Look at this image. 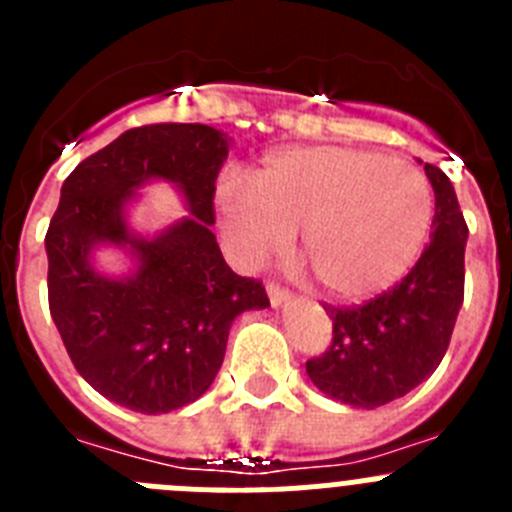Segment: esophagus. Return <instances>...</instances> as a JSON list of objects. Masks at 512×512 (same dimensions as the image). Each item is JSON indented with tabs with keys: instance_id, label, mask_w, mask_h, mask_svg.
Here are the masks:
<instances>
[{
	"instance_id": "34e87169",
	"label": "esophagus",
	"mask_w": 512,
	"mask_h": 512,
	"mask_svg": "<svg viewBox=\"0 0 512 512\" xmlns=\"http://www.w3.org/2000/svg\"><path fill=\"white\" fill-rule=\"evenodd\" d=\"M266 292H269V300H271V305H274V307L284 305V302H287L289 297H292V292H289V289L279 287V284H274V282H269Z\"/></svg>"
}]
</instances>
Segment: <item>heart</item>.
Instances as JSON below:
<instances>
[{
  "instance_id": "obj_1",
  "label": "heart",
  "mask_w": 512,
  "mask_h": 512,
  "mask_svg": "<svg viewBox=\"0 0 512 512\" xmlns=\"http://www.w3.org/2000/svg\"><path fill=\"white\" fill-rule=\"evenodd\" d=\"M220 210L246 264L284 251L300 256L325 295L374 297L408 274L433 225V189L418 166L359 148L274 153L251 187H223Z\"/></svg>"
}]
</instances>
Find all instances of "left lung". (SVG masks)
<instances>
[{"instance_id": "obj_1", "label": "left lung", "mask_w": 512, "mask_h": 512, "mask_svg": "<svg viewBox=\"0 0 512 512\" xmlns=\"http://www.w3.org/2000/svg\"><path fill=\"white\" fill-rule=\"evenodd\" d=\"M436 194L431 243L408 277L364 305L333 307V341L305 369L323 395L374 410L408 395L441 364L464 302L467 220L449 176L425 164Z\"/></svg>"}]
</instances>
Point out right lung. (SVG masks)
Masks as SVG:
<instances>
[{
	"instance_id": "1",
	"label": "right lung",
	"mask_w": 512,
	"mask_h": 512,
	"mask_svg": "<svg viewBox=\"0 0 512 512\" xmlns=\"http://www.w3.org/2000/svg\"><path fill=\"white\" fill-rule=\"evenodd\" d=\"M228 140L200 122L125 130L66 176L45 233L48 307L63 346L99 395L135 413H171L205 395L233 320L269 305L259 279L225 264L210 230ZM148 178L174 181L193 212L156 239L130 234L121 215ZM99 242L128 245L139 269L102 278L88 259Z\"/></svg>"
}]
</instances>
